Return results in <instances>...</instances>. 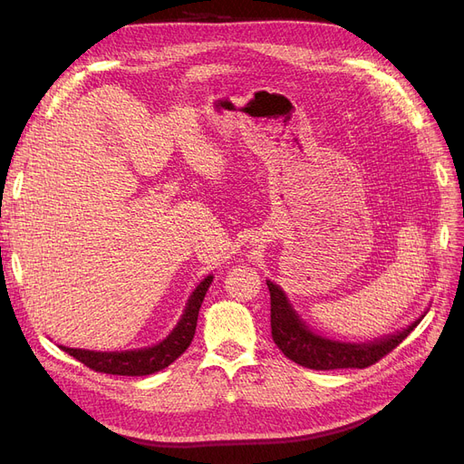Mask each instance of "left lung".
Wrapping results in <instances>:
<instances>
[{
  "instance_id": "1",
  "label": "left lung",
  "mask_w": 464,
  "mask_h": 464,
  "mask_svg": "<svg viewBox=\"0 0 464 464\" xmlns=\"http://www.w3.org/2000/svg\"><path fill=\"white\" fill-rule=\"evenodd\" d=\"M271 292V333L275 344L292 362L310 370H343V368H370L375 362L392 353L409 336L422 317L411 327L391 334L387 339L363 344L333 343L314 334L292 310L285 292L271 280H266Z\"/></svg>"
}]
</instances>
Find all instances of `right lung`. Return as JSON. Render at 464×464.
I'll return each mask as SVG.
<instances>
[{
    "label": "right lung",
    "instance_id": "obj_1",
    "mask_svg": "<svg viewBox=\"0 0 464 464\" xmlns=\"http://www.w3.org/2000/svg\"><path fill=\"white\" fill-rule=\"evenodd\" d=\"M213 283V276H207L203 283L195 288L191 298L186 305V314L179 319L178 327L168 334V339L152 348L143 350H128V353H91V350H77L60 346L69 356H73L87 368L111 373V375H149L160 372L170 366V363L186 353V348L191 344L195 327H198L199 307L203 304L208 285Z\"/></svg>",
    "mask_w": 464,
    "mask_h": 464
}]
</instances>
